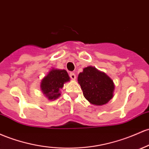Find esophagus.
<instances>
[{
    "mask_svg": "<svg viewBox=\"0 0 149 149\" xmlns=\"http://www.w3.org/2000/svg\"><path fill=\"white\" fill-rule=\"evenodd\" d=\"M69 76H70V77H71L72 80H76V74H75L74 73H73V72H71V73H70V74H69Z\"/></svg>",
    "mask_w": 149,
    "mask_h": 149,
    "instance_id": "esophagus-1",
    "label": "esophagus"
}]
</instances>
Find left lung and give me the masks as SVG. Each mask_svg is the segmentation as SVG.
<instances>
[{
	"label": "left lung",
	"instance_id": "8db88e82",
	"mask_svg": "<svg viewBox=\"0 0 149 149\" xmlns=\"http://www.w3.org/2000/svg\"><path fill=\"white\" fill-rule=\"evenodd\" d=\"M78 83L83 95L88 102L100 106L113 97L114 85L112 80L104 72L93 66H88L78 74Z\"/></svg>",
	"mask_w": 149,
	"mask_h": 149
}]
</instances>
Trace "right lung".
Returning <instances> with one entry per match:
<instances>
[{
  "instance_id": "add662e5",
  "label": "right lung",
  "mask_w": 149,
  "mask_h": 149,
  "mask_svg": "<svg viewBox=\"0 0 149 149\" xmlns=\"http://www.w3.org/2000/svg\"><path fill=\"white\" fill-rule=\"evenodd\" d=\"M70 81L66 70L52 68L41 82V90L49 100H56L61 95L60 89L63 84Z\"/></svg>"
}]
</instances>
